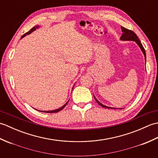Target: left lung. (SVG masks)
Here are the masks:
<instances>
[{"mask_svg": "<svg viewBox=\"0 0 158 158\" xmlns=\"http://www.w3.org/2000/svg\"><path fill=\"white\" fill-rule=\"evenodd\" d=\"M121 28H122V31L123 32V34L122 35V36H121V40H122V41H135L137 44L139 45V46L140 48V49H141L142 52H143L144 53V56H145V62H146V53H145V49H144L143 46L142 45V43H140V40L139 39L138 36H136V35L135 34V32H134L132 31H130V30H128V29H126L124 27H123V26H121ZM94 98L96 100V101L98 102V105H100L101 106L104 107V108H107V109H115V108H111V107H108L106 106H105L103 105L102 104L100 103L98 100H97L95 96H94Z\"/></svg>", "mask_w": 158, "mask_h": 158, "instance_id": "left-lung-1", "label": "left lung"}]
</instances>
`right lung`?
I'll return each instance as SVG.
<instances>
[{
  "label": "right lung",
  "instance_id": "obj_1",
  "mask_svg": "<svg viewBox=\"0 0 158 158\" xmlns=\"http://www.w3.org/2000/svg\"><path fill=\"white\" fill-rule=\"evenodd\" d=\"M38 27H39V26H35V27H33L32 28H31V30H30V31H29L28 32H27L26 33H25L24 35H23V36H22V38H23V36H25L26 35H29V34H31V33L32 32H33L34 31H35L36 28H38ZM67 103H68V102H67ZM67 103H66L64 105L62 106V107H60V108H59V109H56V110H48V111H43V110H39V111L44 112V113H57V112H59V111H60V110H62L64 108V107L66 106V105H67Z\"/></svg>",
  "mask_w": 158,
  "mask_h": 158
}]
</instances>
